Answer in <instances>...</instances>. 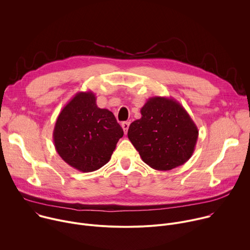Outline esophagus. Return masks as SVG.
I'll return each mask as SVG.
<instances>
[{"instance_id":"esophagus-1","label":"esophagus","mask_w":250,"mask_h":250,"mask_svg":"<svg viewBox=\"0 0 250 250\" xmlns=\"http://www.w3.org/2000/svg\"><path fill=\"white\" fill-rule=\"evenodd\" d=\"M122 127H123V129H124L125 133L126 134L127 129H128V127H129V122H124V123L122 124Z\"/></svg>"}]
</instances>
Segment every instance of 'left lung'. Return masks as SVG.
<instances>
[{
  "label": "left lung",
  "instance_id": "obj_1",
  "mask_svg": "<svg viewBox=\"0 0 250 250\" xmlns=\"http://www.w3.org/2000/svg\"><path fill=\"white\" fill-rule=\"evenodd\" d=\"M140 114L141 118L129 125L127 136L142 161L155 170L167 171L190 159L199 130L180 103L151 97Z\"/></svg>",
  "mask_w": 250,
  "mask_h": 250
}]
</instances>
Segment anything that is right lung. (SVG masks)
I'll return each instance as SVG.
<instances>
[{
	"mask_svg": "<svg viewBox=\"0 0 250 250\" xmlns=\"http://www.w3.org/2000/svg\"><path fill=\"white\" fill-rule=\"evenodd\" d=\"M124 130L114 114L100 109L93 92H79L60 112L53 130L59 156L81 172H93L108 163Z\"/></svg>",
	"mask_w": 250,
	"mask_h": 250,
	"instance_id": "obj_1",
	"label": "right lung"
}]
</instances>
